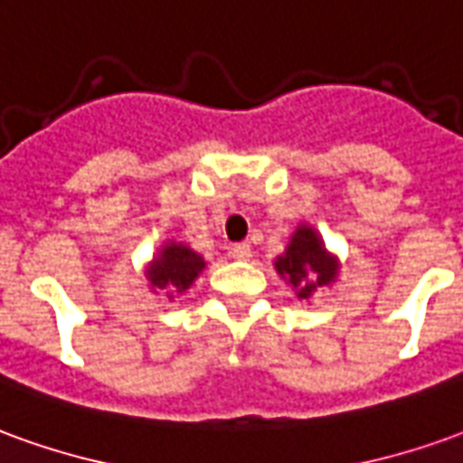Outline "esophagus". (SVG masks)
<instances>
[{
	"instance_id": "obj_1",
	"label": "esophagus",
	"mask_w": 463,
	"mask_h": 463,
	"mask_svg": "<svg viewBox=\"0 0 463 463\" xmlns=\"http://www.w3.org/2000/svg\"><path fill=\"white\" fill-rule=\"evenodd\" d=\"M231 255L235 260H250L253 258V248L248 242H235L231 248Z\"/></svg>"
}]
</instances>
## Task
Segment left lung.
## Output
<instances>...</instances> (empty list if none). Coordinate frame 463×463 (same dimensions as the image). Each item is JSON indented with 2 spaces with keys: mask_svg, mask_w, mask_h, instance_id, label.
Masks as SVG:
<instances>
[{
  "mask_svg": "<svg viewBox=\"0 0 463 463\" xmlns=\"http://www.w3.org/2000/svg\"><path fill=\"white\" fill-rule=\"evenodd\" d=\"M278 276L296 290L300 300H310L313 293L331 288L341 270L338 255H333L321 232L308 222H300L288 241L286 250L276 258Z\"/></svg>",
  "mask_w": 463,
  "mask_h": 463,
  "instance_id": "8db88e82",
  "label": "left lung"
}]
</instances>
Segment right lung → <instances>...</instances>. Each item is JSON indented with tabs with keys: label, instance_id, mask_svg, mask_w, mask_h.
Here are the masks:
<instances>
[{
	"label": "right lung",
	"instance_id": "1",
	"mask_svg": "<svg viewBox=\"0 0 463 463\" xmlns=\"http://www.w3.org/2000/svg\"><path fill=\"white\" fill-rule=\"evenodd\" d=\"M203 270H205V258L195 253L187 242L165 241L145 268V278L153 293L165 290L167 300H173L180 293H185Z\"/></svg>",
	"mask_w": 463,
	"mask_h": 463
}]
</instances>
